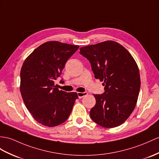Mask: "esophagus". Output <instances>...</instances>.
<instances>
[{
    "mask_svg": "<svg viewBox=\"0 0 159 159\" xmlns=\"http://www.w3.org/2000/svg\"><path fill=\"white\" fill-rule=\"evenodd\" d=\"M88 95V92H77V96H78V97L80 98H83L84 96Z\"/></svg>",
    "mask_w": 159,
    "mask_h": 159,
    "instance_id": "34e87169",
    "label": "esophagus"
}]
</instances>
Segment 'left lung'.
I'll list each match as a JSON object with an SVG mask.
<instances>
[{"label":"left lung","mask_w":159,"mask_h":159,"mask_svg":"<svg viewBox=\"0 0 159 159\" xmlns=\"http://www.w3.org/2000/svg\"><path fill=\"white\" fill-rule=\"evenodd\" d=\"M80 50L90 61L95 78L104 82V92L94 94L91 119L107 128L121 125L134 110L140 92V76L135 60L122 45L112 40Z\"/></svg>","instance_id":"obj_1"}]
</instances>
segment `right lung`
Wrapping results in <instances>:
<instances>
[{
	"label": "right lung",
	"mask_w": 159,
	"mask_h": 159,
	"mask_svg": "<svg viewBox=\"0 0 159 159\" xmlns=\"http://www.w3.org/2000/svg\"><path fill=\"white\" fill-rule=\"evenodd\" d=\"M79 46L57 41L45 42L24 62L20 72L23 100L34 119L42 125L57 126L71 114L76 92L59 90L55 81Z\"/></svg>",
	"instance_id": "right-lung-1"
}]
</instances>
